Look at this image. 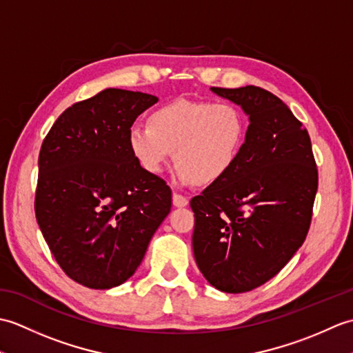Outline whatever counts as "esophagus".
I'll list each match as a JSON object with an SVG mask.
<instances>
[{
  "label": "esophagus",
  "mask_w": 353,
  "mask_h": 353,
  "mask_svg": "<svg viewBox=\"0 0 353 353\" xmlns=\"http://www.w3.org/2000/svg\"><path fill=\"white\" fill-rule=\"evenodd\" d=\"M172 205L177 206V208H183V206L188 205V199L181 196V194L174 192V194H172Z\"/></svg>",
  "instance_id": "obj_1"
}]
</instances>
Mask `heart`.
Listing matches in <instances>:
<instances>
[{"mask_svg": "<svg viewBox=\"0 0 353 353\" xmlns=\"http://www.w3.org/2000/svg\"><path fill=\"white\" fill-rule=\"evenodd\" d=\"M127 139L148 174H161L174 156L179 183L215 185L238 161L245 119L230 103L179 99L154 109L148 124L132 125Z\"/></svg>", "mask_w": 353, "mask_h": 353, "instance_id": "obj_1", "label": "heart"}]
</instances>
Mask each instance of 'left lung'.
<instances>
[{
  "mask_svg": "<svg viewBox=\"0 0 353 353\" xmlns=\"http://www.w3.org/2000/svg\"><path fill=\"white\" fill-rule=\"evenodd\" d=\"M211 91L250 124L229 174L191 200L192 250L212 287L238 294L274 277L303 244L319 172L308 130L281 99L258 86Z\"/></svg>",
  "mask_w": 353,
  "mask_h": 353,
  "instance_id": "left-lung-1",
  "label": "left lung"
}]
</instances>
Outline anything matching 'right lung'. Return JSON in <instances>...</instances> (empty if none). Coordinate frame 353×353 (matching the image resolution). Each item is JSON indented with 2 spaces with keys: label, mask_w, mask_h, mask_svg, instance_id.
Listing matches in <instances>:
<instances>
[{
  "label": "right lung",
  "mask_w": 353,
  "mask_h": 353,
  "mask_svg": "<svg viewBox=\"0 0 353 353\" xmlns=\"http://www.w3.org/2000/svg\"><path fill=\"white\" fill-rule=\"evenodd\" d=\"M154 103L108 88L66 109L42 142L36 220L57 264L88 288L129 279L171 211L170 186L141 168L127 139Z\"/></svg>",
  "instance_id": "add662e5"
}]
</instances>
